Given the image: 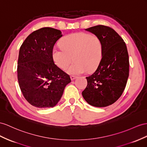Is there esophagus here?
I'll return each instance as SVG.
<instances>
[{"instance_id":"esophagus-1","label":"esophagus","mask_w":147,"mask_h":147,"mask_svg":"<svg viewBox=\"0 0 147 147\" xmlns=\"http://www.w3.org/2000/svg\"><path fill=\"white\" fill-rule=\"evenodd\" d=\"M70 78H71V80L73 81V80H75V79L76 78V77L74 76H70Z\"/></svg>"}]
</instances>
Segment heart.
Here are the masks:
<instances>
[{
    "label": "heart",
    "mask_w": 147,
    "mask_h": 147,
    "mask_svg": "<svg viewBox=\"0 0 147 147\" xmlns=\"http://www.w3.org/2000/svg\"><path fill=\"white\" fill-rule=\"evenodd\" d=\"M59 47L52 50L53 61L59 69L65 70L73 59L74 62L66 69L71 75L84 73L86 71L93 72L102 58V41L96 35L84 32L72 33L60 41Z\"/></svg>",
    "instance_id": "heart-1"
}]
</instances>
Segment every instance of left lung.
Instances as JSON below:
<instances>
[{
    "mask_svg": "<svg viewBox=\"0 0 147 147\" xmlns=\"http://www.w3.org/2000/svg\"><path fill=\"white\" fill-rule=\"evenodd\" d=\"M86 30L100 38L103 54L96 71L86 77L88 85L82 95L91 106L106 107L119 99L126 86L129 75L127 48L118 33L107 26L97 25Z\"/></svg>",
    "mask_w": 147,
    "mask_h": 147,
    "instance_id": "obj_1",
    "label": "left lung"
}]
</instances>
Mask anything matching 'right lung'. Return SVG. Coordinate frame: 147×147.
I'll return each mask as SVG.
<instances>
[{"label": "right lung", "mask_w": 147, "mask_h": 147, "mask_svg": "<svg viewBox=\"0 0 147 147\" xmlns=\"http://www.w3.org/2000/svg\"><path fill=\"white\" fill-rule=\"evenodd\" d=\"M63 36L59 30L45 27L30 34L19 50L17 77L25 99L38 108L55 106L71 81L51 58L55 43Z\"/></svg>", "instance_id": "obj_1"}]
</instances>
